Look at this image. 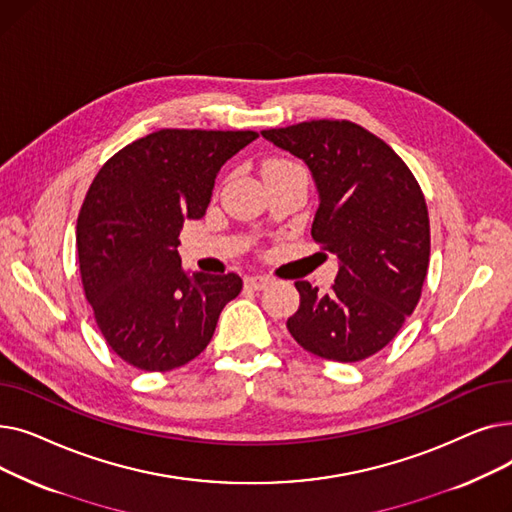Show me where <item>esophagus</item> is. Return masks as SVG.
<instances>
[{
    "label": "esophagus",
    "instance_id": "34e87169",
    "mask_svg": "<svg viewBox=\"0 0 512 512\" xmlns=\"http://www.w3.org/2000/svg\"><path fill=\"white\" fill-rule=\"evenodd\" d=\"M272 280L267 278V276H261V274H257V276H249V278H245V284L249 286V288H253V290H263L267 284H270Z\"/></svg>",
    "mask_w": 512,
    "mask_h": 512
}]
</instances>
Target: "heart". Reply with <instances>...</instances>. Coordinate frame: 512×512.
<instances>
[{
	"label": "heart",
	"mask_w": 512,
	"mask_h": 512,
	"mask_svg": "<svg viewBox=\"0 0 512 512\" xmlns=\"http://www.w3.org/2000/svg\"><path fill=\"white\" fill-rule=\"evenodd\" d=\"M284 166H294V164H290V161H282V159H278V161H270V164H267V168H265V170H270V168H284Z\"/></svg>",
	"instance_id": "obj_1"
}]
</instances>
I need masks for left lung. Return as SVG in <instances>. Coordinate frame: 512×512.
Wrapping results in <instances>:
<instances>
[{"label":"left lung","instance_id":"obj_1","mask_svg":"<svg viewBox=\"0 0 512 512\" xmlns=\"http://www.w3.org/2000/svg\"><path fill=\"white\" fill-rule=\"evenodd\" d=\"M261 137L307 164L319 195L311 236L338 257L328 294L294 282L301 305L286 328L321 359H367L398 334L421 297L429 265L421 188L382 139L348 120H311Z\"/></svg>","mask_w":512,"mask_h":512}]
</instances>
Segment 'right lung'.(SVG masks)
I'll return each instance as SVG.
<instances>
[{
  "label": "right lung",
  "instance_id": "1",
  "mask_svg": "<svg viewBox=\"0 0 512 512\" xmlns=\"http://www.w3.org/2000/svg\"><path fill=\"white\" fill-rule=\"evenodd\" d=\"M253 130L164 128L126 145L95 176L76 222L80 278L97 326L126 363L170 371L209 344L236 274L186 272L184 220L205 215L215 176Z\"/></svg>",
  "mask_w": 512,
  "mask_h": 512
}]
</instances>
